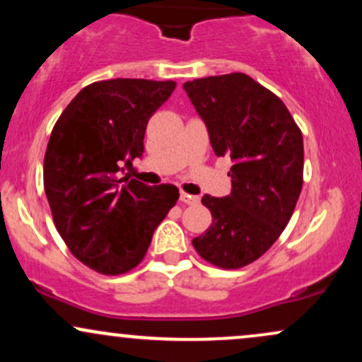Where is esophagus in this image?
<instances>
[{"label":"esophagus","instance_id":"1","mask_svg":"<svg viewBox=\"0 0 362 362\" xmlns=\"http://www.w3.org/2000/svg\"><path fill=\"white\" fill-rule=\"evenodd\" d=\"M180 201L184 202V204H197L201 199H199V195H190L187 192H180Z\"/></svg>","mask_w":362,"mask_h":362}]
</instances>
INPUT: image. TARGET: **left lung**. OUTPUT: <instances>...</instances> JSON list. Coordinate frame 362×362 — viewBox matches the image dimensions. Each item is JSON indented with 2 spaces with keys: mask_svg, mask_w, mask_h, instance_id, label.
<instances>
[{
  "mask_svg": "<svg viewBox=\"0 0 362 362\" xmlns=\"http://www.w3.org/2000/svg\"><path fill=\"white\" fill-rule=\"evenodd\" d=\"M184 90L216 156L233 160L231 194L202 197L213 224L192 245L216 267H245L272 247L293 216L303 187V134L281 98L243 73L187 81Z\"/></svg>",
  "mask_w": 362,
  "mask_h": 362,
  "instance_id": "1",
  "label": "left lung"
}]
</instances>
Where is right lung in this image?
<instances>
[{
	"label": "right lung",
	"mask_w": 362,
	"mask_h": 362,
	"mask_svg": "<svg viewBox=\"0 0 362 362\" xmlns=\"http://www.w3.org/2000/svg\"><path fill=\"white\" fill-rule=\"evenodd\" d=\"M173 90L175 81H95L73 98L51 132L44 189L54 224L69 252L105 276L134 269L177 204L175 185L119 178L143 156L148 120Z\"/></svg>",
	"instance_id": "1"
}]
</instances>
